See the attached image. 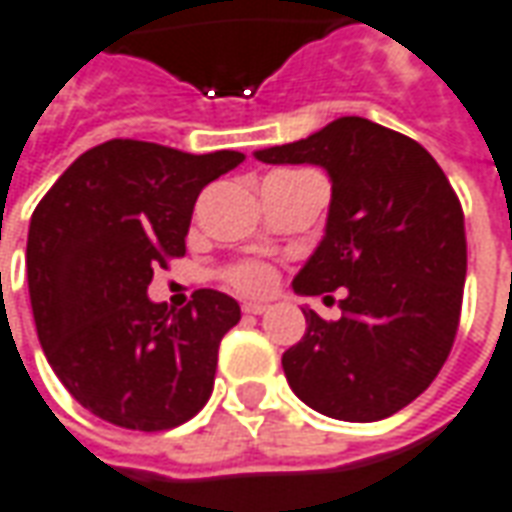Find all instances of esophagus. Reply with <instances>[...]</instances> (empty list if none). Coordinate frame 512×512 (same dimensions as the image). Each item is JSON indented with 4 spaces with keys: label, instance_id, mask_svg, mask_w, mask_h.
Returning a JSON list of instances; mask_svg holds the SVG:
<instances>
[{
    "label": "esophagus",
    "instance_id": "1",
    "mask_svg": "<svg viewBox=\"0 0 512 512\" xmlns=\"http://www.w3.org/2000/svg\"><path fill=\"white\" fill-rule=\"evenodd\" d=\"M241 310H244V313H249V316H260V313H266L268 305L266 302H244V305H241Z\"/></svg>",
    "mask_w": 512,
    "mask_h": 512
}]
</instances>
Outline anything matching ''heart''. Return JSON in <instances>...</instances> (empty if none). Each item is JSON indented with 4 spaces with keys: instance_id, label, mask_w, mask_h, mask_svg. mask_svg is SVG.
<instances>
[{
    "instance_id": "heart-1",
    "label": "heart",
    "mask_w": 512,
    "mask_h": 512,
    "mask_svg": "<svg viewBox=\"0 0 512 512\" xmlns=\"http://www.w3.org/2000/svg\"><path fill=\"white\" fill-rule=\"evenodd\" d=\"M224 280L244 293H263L274 285V271L263 263H238L224 271Z\"/></svg>"
}]
</instances>
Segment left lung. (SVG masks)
<instances>
[{
    "label": "left lung",
    "instance_id": "obj_1",
    "mask_svg": "<svg viewBox=\"0 0 512 512\" xmlns=\"http://www.w3.org/2000/svg\"><path fill=\"white\" fill-rule=\"evenodd\" d=\"M263 163L330 174L324 238L293 291L346 288L341 318L302 307L307 332L282 355L291 391L341 421H380L430 388L452 352L466 282L463 207L435 157L360 116L257 149Z\"/></svg>",
    "mask_w": 512,
    "mask_h": 512
}]
</instances>
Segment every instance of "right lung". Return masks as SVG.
Returning a JSON list of instances; mask_svg holds the SVG:
<instances>
[{
    "instance_id": "1",
    "label": "right lung",
    "mask_w": 512,
    "mask_h": 512,
    "mask_svg": "<svg viewBox=\"0 0 512 512\" xmlns=\"http://www.w3.org/2000/svg\"><path fill=\"white\" fill-rule=\"evenodd\" d=\"M244 163L116 138L80 155L38 202L27 282L38 341L66 391L127 430H171L213 393L219 343L241 321L227 293L152 302L157 268L185 255L196 196Z\"/></svg>"
}]
</instances>
